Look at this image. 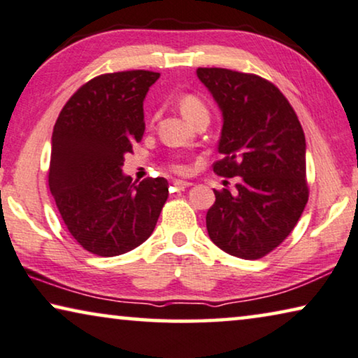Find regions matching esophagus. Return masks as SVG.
<instances>
[{"label":"esophagus","instance_id":"obj_1","mask_svg":"<svg viewBox=\"0 0 358 358\" xmlns=\"http://www.w3.org/2000/svg\"><path fill=\"white\" fill-rule=\"evenodd\" d=\"M172 185H173L175 189H185V188H188V186H191L193 183H189V181H185V180H173Z\"/></svg>","mask_w":358,"mask_h":358}]
</instances>
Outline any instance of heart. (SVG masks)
Instances as JSON below:
<instances>
[{
    "mask_svg": "<svg viewBox=\"0 0 358 358\" xmlns=\"http://www.w3.org/2000/svg\"><path fill=\"white\" fill-rule=\"evenodd\" d=\"M178 108L181 110V114L186 117V120L191 122V124H194V122L199 119L209 120V108H207V104L199 98V96H196L193 93H186L181 96L178 99ZM172 169L178 173L186 172V167L180 162L172 164Z\"/></svg>",
    "mask_w": 358,
    "mask_h": 358,
    "instance_id": "1",
    "label": "heart"
}]
</instances>
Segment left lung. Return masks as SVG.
I'll return each instance as SVG.
<instances>
[{
    "mask_svg": "<svg viewBox=\"0 0 358 358\" xmlns=\"http://www.w3.org/2000/svg\"><path fill=\"white\" fill-rule=\"evenodd\" d=\"M197 77L223 115L213 172L238 178L236 191H217L206 225L215 246L255 260L294 230L308 201L306 136L289 101L254 73L199 67Z\"/></svg>",
    "mask_w": 358,
    "mask_h": 358,
    "instance_id": "left-lung-1",
    "label": "left lung"
}]
</instances>
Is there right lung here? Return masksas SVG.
I'll list each match as a JSON object with an SVG mask.
<instances>
[{
	"instance_id": "obj_1",
	"label": "right lung",
	"mask_w": 358,
	"mask_h": 358,
	"mask_svg": "<svg viewBox=\"0 0 358 358\" xmlns=\"http://www.w3.org/2000/svg\"><path fill=\"white\" fill-rule=\"evenodd\" d=\"M161 73H104L80 87L51 138L50 191L69 233L88 252L114 257L151 236L169 197L165 178L136 185L122 172L145 133L143 101Z\"/></svg>"
}]
</instances>
